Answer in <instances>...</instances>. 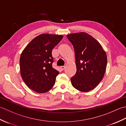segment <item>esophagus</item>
I'll return each mask as SVG.
<instances>
[{
    "instance_id": "1",
    "label": "esophagus",
    "mask_w": 126,
    "mask_h": 126,
    "mask_svg": "<svg viewBox=\"0 0 126 126\" xmlns=\"http://www.w3.org/2000/svg\"><path fill=\"white\" fill-rule=\"evenodd\" d=\"M65 66H62L61 67V69L62 70H64L65 69Z\"/></svg>"
}]
</instances>
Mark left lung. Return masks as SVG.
<instances>
[{
  "label": "left lung",
  "instance_id": "8db88e82",
  "mask_svg": "<svg viewBox=\"0 0 126 126\" xmlns=\"http://www.w3.org/2000/svg\"><path fill=\"white\" fill-rule=\"evenodd\" d=\"M66 37L75 55L77 70L71 77V84L80 92H89L103 78L107 64L106 53L100 43L87 33H71Z\"/></svg>",
  "mask_w": 126,
  "mask_h": 126
}]
</instances>
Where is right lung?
Returning <instances> with one entry per match:
<instances>
[{
  "mask_svg": "<svg viewBox=\"0 0 126 126\" xmlns=\"http://www.w3.org/2000/svg\"><path fill=\"white\" fill-rule=\"evenodd\" d=\"M63 37L61 34H39L26 45L21 53L20 75L31 90L44 93L54 85L59 72L52 66V50Z\"/></svg>",
  "mask_w": 126,
  "mask_h": 126,
  "instance_id": "obj_1",
  "label": "right lung"
}]
</instances>
